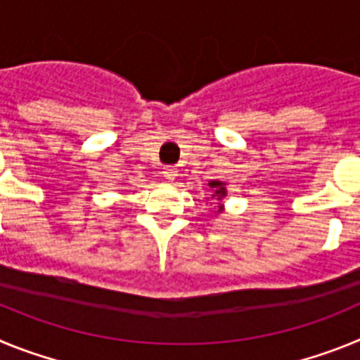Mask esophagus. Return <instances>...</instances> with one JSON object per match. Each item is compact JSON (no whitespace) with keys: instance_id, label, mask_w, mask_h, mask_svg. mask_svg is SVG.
I'll return each mask as SVG.
<instances>
[{"instance_id":"obj_1","label":"esophagus","mask_w":360,"mask_h":360,"mask_svg":"<svg viewBox=\"0 0 360 360\" xmlns=\"http://www.w3.org/2000/svg\"><path fill=\"white\" fill-rule=\"evenodd\" d=\"M162 174H164V178H167V180H174V178L178 176V169L173 167V165H169V167H164Z\"/></svg>"}]
</instances>
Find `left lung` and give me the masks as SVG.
I'll use <instances>...</instances> for the list:
<instances>
[{
    "mask_svg": "<svg viewBox=\"0 0 360 360\" xmlns=\"http://www.w3.org/2000/svg\"><path fill=\"white\" fill-rule=\"evenodd\" d=\"M209 187L212 189V198H218V200H224V196H227V189H225V184L219 182V180H211L209 182ZM221 211V207H219Z\"/></svg>",
    "mask_w": 360,
    "mask_h": 360,
    "instance_id": "obj_1",
    "label": "left lung"
}]
</instances>
